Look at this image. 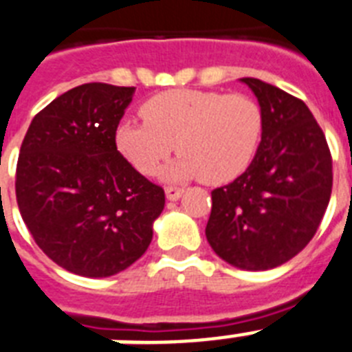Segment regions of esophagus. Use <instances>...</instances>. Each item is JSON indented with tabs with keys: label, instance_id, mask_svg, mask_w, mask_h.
I'll use <instances>...</instances> for the list:
<instances>
[{
	"label": "esophagus",
	"instance_id": "1",
	"mask_svg": "<svg viewBox=\"0 0 352 352\" xmlns=\"http://www.w3.org/2000/svg\"><path fill=\"white\" fill-rule=\"evenodd\" d=\"M164 193H166L168 200H179L180 195L184 193V188H177V186H166V188H164Z\"/></svg>",
	"mask_w": 352,
	"mask_h": 352
}]
</instances>
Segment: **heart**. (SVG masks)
Here are the masks:
<instances>
[{"label": "heart", "instance_id": "1", "mask_svg": "<svg viewBox=\"0 0 352 352\" xmlns=\"http://www.w3.org/2000/svg\"><path fill=\"white\" fill-rule=\"evenodd\" d=\"M143 120L120 122L118 151L136 170L155 175L179 148L172 179L200 177L225 184L250 166L264 131L261 104L246 94L212 90H168L142 104Z\"/></svg>", "mask_w": 352, "mask_h": 352}]
</instances>
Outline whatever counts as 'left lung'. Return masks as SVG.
Returning <instances> with one entry per match:
<instances>
[{
    "label": "left lung",
    "mask_w": 352,
    "mask_h": 352,
    "mask_svg": "<svg viewBox=\"0 0 352 352\" xmlns=\"http://www.w3.org/2000/svg\"><path fill=\"white\" fill-rule=\"evenodd\" d=\"M264 113L248 170L210 193L206 235L223 261L248 271L285 264L311 241L329 204L333 161L307 104L261 79L243 78Z\"/></svg>",
    "instance_id": "left-lung-1"
}]
</instances>
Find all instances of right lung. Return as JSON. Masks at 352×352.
I'll use <instances>...</instances> for the list:
<instances>
[{"instance_id": "add662e5", "label": "right lung", "mask_w": 352, "mask_h": 352, "mask_svg": "<svg viewBox=\"0 0 352 352\" xmlns=\"http://www.w3.org/2000/svg\"><path fill=\"white\" fill-rule=\"evenodd\" d=\"M134 87L85 83L35 115L21 145L15 197L36 246L88 278L120 273L146 252L164 189L117 151Z\"/></svg>"}]
</instances>
